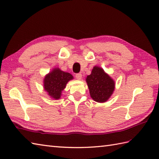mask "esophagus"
<instances>
[{"label": "esophagus", "instance_id": "obj_1", "mask_svg": "<svg viewBox=\"0 0 159 159\" xmlns=\"http://www.w3.org/2000/svg\"><path fill=\"white\" fill-rule=\"evenodd\" d=\"M82 74H76V76H75V77H76V79H77V80H80L82 79Z\"/></svg>", "mask_w": 159, "mask_h": 159}]
</instances>
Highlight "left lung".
Masks as SVG:
<instances>
[{
    "mask_svg": "<svg viewBox=\"0 0 159 159\" xmlns=\"http://www.w3.org/2000/svg\"><path fill=\"white\" fill-rule=\"evenodd\" d=\"M86 82L91 97L97 102H105L115 89L114 80L98 66L93 67L92 73L86 78Z\"/></svg>",
    "mask_w": 159,
    "mask_h": 159,
    "instance_id": "8db88e82",
    "label": "left lung"
}]
</instances>
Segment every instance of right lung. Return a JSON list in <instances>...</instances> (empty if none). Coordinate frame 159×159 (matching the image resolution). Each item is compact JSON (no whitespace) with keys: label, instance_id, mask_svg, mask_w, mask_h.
<instances>
[{"label":"right lung","instance_id":"add662e5","mask_svg":"<svg viewBox=\"0 0 159 159\" xmlns=\"http://www.w3.org/2000/svg\"><path fill=\"white\" fill-rule=\"evenodd\" d=\"M73 79L72 74L63 72L57 67L45 76L43 79V88L52 98L59 99L66 84Z\"/></svg>","mask_w":159,"mask_h":159}]
</instances>
